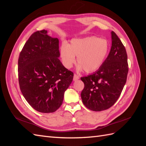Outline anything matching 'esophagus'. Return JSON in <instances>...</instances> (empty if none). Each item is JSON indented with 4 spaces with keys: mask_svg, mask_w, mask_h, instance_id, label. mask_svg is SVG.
Segmentation results:
<instances>
[{
    "mask_svg": "<svg viewBox=\"0 0 146 146\" xmlns=\"http://www.w3.org/2000/svg\"><path fill=\"white\" fill-rule=\"evenodd\" d=\"M79 79V76L76 75V74H75L73 76V81H76V80H78Z\"/></svg>",
    "mask_w": 146,
    "mask_h": 146,
    "instance_id": "obj_1",
    "label": "esophagus"
}]
</instances>
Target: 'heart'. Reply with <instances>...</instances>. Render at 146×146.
<instances>
[{"instance_id":"heart-1","label":"heart","mask_w":146,"mask_h":146,"mask_svg":"<svg viewBox=\"0 0 146 146\" xmlns=\"http://www.w3.org/2000/svg\"><path fill=\"white\" fill-rule=\"evenodd\" d=\"M109 49L105 39L95 36L73 39L69 45L63 44L60 48V56L66 68L72 67L75 56L79 63L78 69L86 73H93L104 64Z\"/></svg>"}]
</instances>
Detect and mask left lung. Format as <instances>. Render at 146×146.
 <instances>
[{
    "label": "left lung",
    "mask_w": 146,
    "mask_h": 146,
    "mask_svg": "<svg viewBox=\"0 0 146 146\" xmlns=\"http://www.w3.org/2000/svg\"><path fill=\"white\" fill-rule=\"evenodd\" d=\"M111 46L104 64L95 73L82 77L85 87L81 93L83 104L93 111L107 110L115 103L124 86L129 71L124 46L113 31Z\"/></svg>",
    "instance_id": "left-lung-1"
}]
</instances>
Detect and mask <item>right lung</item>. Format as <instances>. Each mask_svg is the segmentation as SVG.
I'll return each mask as SVG.
<instances>
[{"label":"right lung","instance_id":"1","mask_svg":"<svg viewBox=\"0 0 146 146\" xmlns=\"http://www.w3.org/2000/svg\"><path fill=\"white\" fill-rule=\"evenodd\" d=\"M46 30L30 36L18 60L21 91L34 109L42 113L54 112L63 101L64 92L73 78V73L59 60V40Z\"/></svg>","mask_w":146,"mask_h":146}]
</instances>
